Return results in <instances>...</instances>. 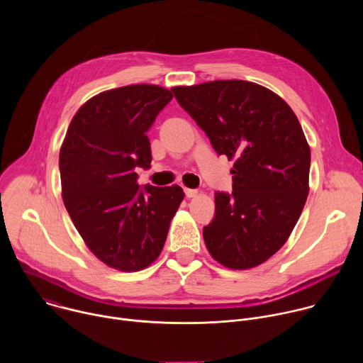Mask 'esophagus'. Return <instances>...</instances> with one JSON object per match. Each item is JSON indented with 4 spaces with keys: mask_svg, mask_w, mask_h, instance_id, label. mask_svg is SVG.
Instances as JSON below:
<instances>
[{
    "mask_svg": "<svg viewBox=\"0 0 363 363\" xmlns=\"http://www.w3.org/2000/svg\"><path fill=\"white\" fill-rule=\"evenodd\" d=\"M185 195L186 198H194L198 195V191L196 189H189V188H185Z\"/></svg>",
    "mask_w": 363,
    "mask_h": 363,
    "instance_id": "esophagus-1",
    "label": "esophagus"
}]
</instances>
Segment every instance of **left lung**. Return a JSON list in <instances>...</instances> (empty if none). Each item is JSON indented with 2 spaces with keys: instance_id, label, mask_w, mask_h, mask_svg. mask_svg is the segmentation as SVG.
<instances>
[{
  "instance_id": "8db88e82",
  "label": "left lung",
  "mask_w": 363,
  "mask_h": 363,
  "mask_svg": "<svg viewBox=\"0 0 363 363\" xmlns=\"http://www.w3.org/2000/svg\"><path fill=\"white\" fill-rule=\"evenodd\" d=\"M179 105L234 160L233 194L216 192V217L202 231L216 262L248 270L290 237L308 195L310 146L297 116L270 89L245 80L177 86Z\"/></svg>"
}]
</instances>
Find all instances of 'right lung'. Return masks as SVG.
Wrapping results in <instances>:
<instances>
[{
    "mask_svg": "<svg viewBox=\"0 0 363 363\" xmlns=\"http://www.w3.org/2000/svg\"><path fill=\"white\" fill-rule=\"evenodd\" d=\"M172 97L157 84L101 91L76 112L60 147L66 210L87 248L119 272L157 260L185 196L178 185L140 189L135 172L150 167L146 132Z\"/></svg>",
    "mask_w": 363,
    "mask_h": 363,
    "instance_id": "right-lung-1",
    "label": "right lung"
}]
</instances>
